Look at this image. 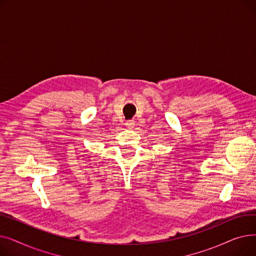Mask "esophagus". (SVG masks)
<instances>
[{
	"instance_id": "1",
	"label": "esophagus",
	"mask_w": 256,
	"mask_h": 256,
	"mask_svg": "<svg viewBox=\"0 0 256 256\" xmlns=\"http://www.w3.org/2000/svg\"><path fill=\"white\" fill-rule=\"evenodd\" d=\"M126 126L128 128H130V130H132L134 128H135V121H134V120H128V121H126Z\"/></svg>"
}]
</instances>
